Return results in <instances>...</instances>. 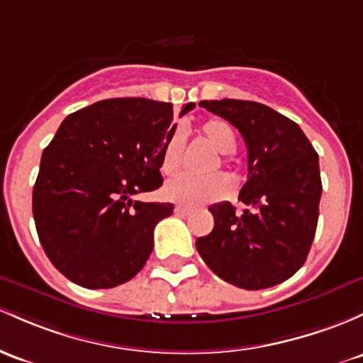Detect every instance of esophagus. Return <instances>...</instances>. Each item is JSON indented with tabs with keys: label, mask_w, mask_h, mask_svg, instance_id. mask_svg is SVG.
<instances>
[{
	"label": "esophagus",
	"mask_w": 363,
	"mask_h": 363,
	"mask_svg": "<svg viewBox=\"0 0 363 363\" xmlns=\"http://www.w3.org/2000/svg\"><path fill=\"white\" fill-rule=\"evenodd\" d=\"M175 215H181V217H186V215L191 213V208H188V206H182V205H177L174 208Z\"/></svg>",
	"instance_id": "obj_1"
}]
</instances>
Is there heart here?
Masks as SVG:
<instances>
[{"instance_id":"heart-1","label":"heart","mask_w":363,"mask_h":363,"mask_svg":"<svg viewBox=\"0 0 363 363\" xmlns=\"http://www.w3.org/2000/svg\"><path fill=\"white\" fill-rule=\"evenodd\" d=\"M198 133L218 153H233L236 148V134L224 118H208L201 123ZM182 151H184V134L181 130H172L165 139L160 155V169L163 174L174 175L179 172L182 165ZM215 165L217 163H213ZM227 193H229V181L220 174H210L203 177L184 174L169 181L163 188V196L167 200L184 206H200L217 201Z\"/></svg>"}]
</instances>
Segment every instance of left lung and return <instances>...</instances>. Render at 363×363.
<instances>
[{"instance_id":"8db88e82","label":"left lung","mask_w":363,"mask_h":363,"mask_svg":"<svg viewBox=\"0 0 363 363\" xmlns=\"http://www.w3.org/2000/svg\"><path fill=\"white\" fill-rule=\"evenodd\" d=\"M200 106L225 118L248 148V181L236 213L229 201L210 206L213 229L198 238L205 264L229 284L265 289L305 264L315 236L322 194L318 155L298 123L270 106L242 99H210Z\"/></svg>"}]
</instances>
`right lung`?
<instances>
[{
  "label": "right lung",
  "mask_w": 363,
  "mask_h": 363,
  "mask_svg": "<svg viewBox=\"0 0 363 363\" xmlns=\"http://www.w3.org/2000/svg\"><path fill=\"white\" fill-rule=\"evenodd\" d=\"M194 108L182 106L181 115ZM172 103L111 98L70 113L43 151L33 191L39 241L60 272L87 289L130 281L150 258L172 203L134 198L162 186Z\"/></svg>",
  "instance_id": "right-lung-1"
}]
</instances>
